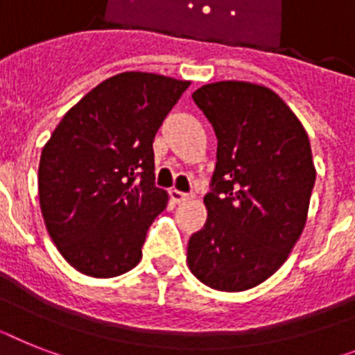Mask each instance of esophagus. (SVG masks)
<instances>
[{"instance_id": "34e87169", "label": "esophagus", "mask_w": 355, "mask_h": 355, "mask_svg": "<svg viewBox=\"0 0 355 355\" xmlns=\"http://www.w3.org/2000/svg\"><path fill=\"white\" fill-rule=\"evenodd\" d=\"M169 196H171V200L175 202V204H186V202H189L193 198L191 195H187V193H182L178 191V189H169Z\"/></svg>"}]
</instances>
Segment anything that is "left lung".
<instances>
[{"instance_id": "8db88e82", "label": "left lung", "mask_w": 355, "mask_h": 355, "mask_svg": "<svg viewBox=\"0 0 355 355\" xmlns=\"http://www.w3.org/2000/svg\"><path fill=\"white\" fill-rule=\"evenodd\" d=\"M218 139L207 220L187 243L202 284L240 293L270 278L306 223L315 168L309 135L279 95L220 81L193 94Z\"/></svg>"}]
</instances>
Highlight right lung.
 Instances as JSON below:
<instances>
[{"mask_svg": "<svg viewBox=\"0 0 355 355\" xmlns=\"http://www.w3.org/2000/svg\"><path fill=\"white\" fill-rule=\"evenodd\" d=\"M189 81L124 71L71 106L41 151L40 205L52 242L92 278H115L142 258L168 205L155 186L153 139Z\"/></svg>", "mask_w": 355, "mask_h": 355, "instance_id": "1", "label": "right lung"}]
</instances>
